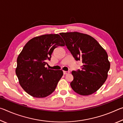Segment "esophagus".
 Returning a JSON list of instances; mask_svg holds the SVG:
<instances>
[{
    "label": "esophagus",
    "instance_id": "esophagus-1",
    "mask_svg": "<svg viewBox=\"0 0 123 123\" xmlns=\"http://www.w3.org/2000/svg\"><path fill=\"white\" fill-rule=\"evenodd\" d=\"M70 73V72L69 71H63V74L64 75H66V74H68Z\"/></svg>",
    "mask_w": 123,
    "mask_h": 123
}]
</instances>
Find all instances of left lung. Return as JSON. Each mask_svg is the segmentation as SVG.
I'll list each match as a JSON object with an SVG mask.
<instances>
[{
	"label": "left lung",
	"instance_id": "obj_1",
	"mask_svg": "<svg viewBox=\"0 0 123 123\" xmlns=\"http://www.w3.org/2000/svg\"><path fill=\"white\" fill-rule=\"evenodd\" d=\"M66 45L76 61H82V70L73 71L70 86L81 95L95 93L106 81L110 63L103 47L89 35L78 32H62Z\"/></svg>",
	"mask_w": 123,
	"mask_h": 123
}]
</instances>
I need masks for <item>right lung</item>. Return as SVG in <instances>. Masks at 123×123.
I'll list each match as a JSON object with an SVG mask.
<instances>
[{
  "label": "right lung",
  "instance_id": "right-lung-1",
  "mask_svg": "<svg viewBox=\"0 0 123 123\" xmlns=\"http://www.w3.org/2000/svg\"><path fill=\"white\" fill-rule=\"evenodd\" d=\"M65 43L59 34H47L29 41L17 60L16 74L22 88L31 96L44 98L51 94L63 75L62 70L45 67L54 49Z\"/></svg>",
  "mask_w": 123,
  "mask_h": 123
}]
</instances>
